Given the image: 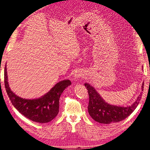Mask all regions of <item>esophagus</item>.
Here are the masks:
<instances>
[{
	"label": "esophagus",
	"instance_id": "obj_1",
	"mask_svg": "<svg viewBox=\"0 0 150 150\" xmlns=\"http://www.w3.org/2000/svg\"><path fill=\"white\" fill-rule=\"evenodd\" d=\"M79 74H76V75H74V78H79Z\"/></svg>",
	"mask_w": 150,
	"mask_h": 150
}]
</instances>
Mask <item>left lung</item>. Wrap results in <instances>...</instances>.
I'll return each instance as SVG.
<instances>
[{"label":"left lung","mask_w":150,"mask_h":150,"mask_svg":"<svg viewBox=\"0 0 150 150\" xmlns=\"http://www.w3.org/2000/svg\"><path fill=\"white\" fill-rule=\"evenodd\" d=\"M85 87L89 94L88 112L92 118L99 123L110 124L117 122L129 116L138 105L142 96L141 93L136 101L132 105L128 107L113 106L105 102L98 92L89 84L85 83ZM144 83L142 84V91Z\"/></svg>","instance_id":"left-lung-1"}]
</instances>
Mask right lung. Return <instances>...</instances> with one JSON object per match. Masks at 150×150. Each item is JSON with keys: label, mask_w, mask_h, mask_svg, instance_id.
Wrapping results in <instances>:
<instances>
[{"label": "right lung", "mask_w": 150, "mask_h": 150, "mask_svg": "<svg viewBox=\"0 0 150 150\" xmlns=\"http://www.w3.org/2000/svg\"><path fill=\"white\" fill-rule=\"evenodd\" d=\"M4 83L12 105L27 118L39 123L51 121L57 115L61 95L64 89L71 84L69 80L62 81L41 98L34 99H23L13 93L8 86L6 66L4 70Z\"/></svg>", "instance_id": "right-lung-1"}]
</instances>
